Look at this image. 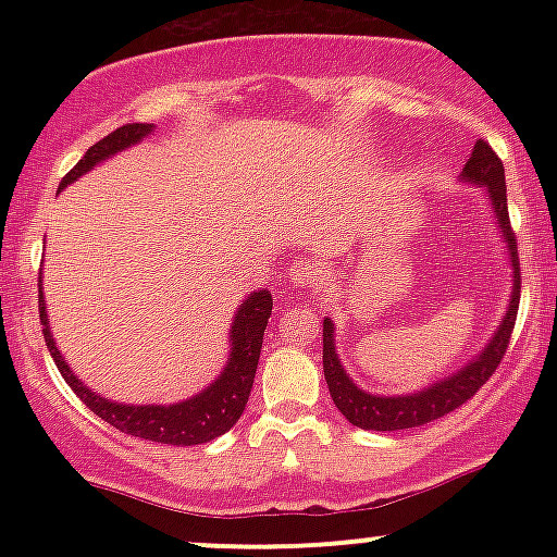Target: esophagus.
Masks as SVG:
<instances>
[{"label":"esophagus","mask_w":557,"mask_h":557,"mask_svg":"<svg viewBox=\"0 0 557 557\" xmlns=\"http://www.w3.org/2000/svg\"><path fill=\"white\" fill-rule=\"evenodd\" d=\"M290 283L298 287H314L319 283V274L309 261H296V264L290 267Z\"/></svg>","instance_id":"1"}]
</instances>
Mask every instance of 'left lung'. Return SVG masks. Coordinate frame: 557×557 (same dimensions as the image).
Listing matches in <instances>:
<instances>
[{
    "label": "left lung",
    "mask_w": 557,
    "mask_h": 557,
    "mask_svg": "<svg viewBox=\"0 0 557 557\" xmlns=\"http://www.w3.org/2000/svg\"><path fill=\"white\" fill-rule=\"evenodd\" d=\"M463 181H471L476 185H484L490 194L492 209H495L497 227H500L505 243L510 251V264H513V293H510L508 314H505L503 324L497 327L495 337H492L487 348L476 356L469 367L461 372L447 376L443 382H434L432 387L421 389L413 395H398V398H382V395H369L361 387L354 385L348 374L343 372L341 359L335 354V341H332V322L324 319V380H327L330 395L341 413L354 426L374 432H395V430H411V426H424L430 421L447 417L456 411L458 406L469 403L479 393V387L495 374L500 367L508 350L510 335L516 327V314H519V300H521V267H519V243H516V233L510 227L508 216V196H505V170L500 157L492 151L487 140L479 138L471 151L469 162L463 168Z\"/></svg>",
    "instance_id": "obj_1"
}]
</instances>
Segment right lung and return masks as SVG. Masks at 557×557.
Wrapping results in <instances>:
<instances>
[{"label": "right lung", "instance_id": "1", "mask_svg": "<svg viewBox=\"0 0 557 557\" xmlns=\"http://www.w3.org/2000/svg\"><path fill=\"white\" fill-rule=\"evenodd\" d=\"M151 127L154 125L127 123L123 127H117V131H112L110 136L101 138L99 144H94L91 149L83 154L81 162L62 177L60 188H65V185L75 181V177H81L83 172L91 170L96 162H101V159L117 154V151L136 144V140L146 136V133H151ZM38 290H41V277H38ZM270 314V290H259L243 300L238 314H235L233 330H230L233 348H230V361L225 372L220 374V380L212 382V387L203 389V393L194 395L190 400L175 403V406H123V403H112L101 398V395L91 393L83 382H78V376L70 372L65 359H62V354L57 350L52 332H49L47 306H44V296L38 293V317H41V332L44 341H47L49 354H52L62 380H65L67 385L73 387V393L86 403L88 411H94L96 417L104 419L107 424L114 426V430L164 445L209 443V440L225 434L230 426L240 419L243 408H246L248 403V395H251L253 376H257V363Z\"/></svg>", "mask_w": 557, "mask_h": 557}]
</instances>
